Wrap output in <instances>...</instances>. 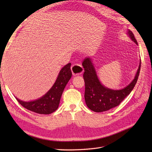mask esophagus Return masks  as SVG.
<instances>
[{
    "mask_svg": "<svg viewBox=\"0 0 152 152\" xmlns=\"http://www.w3.org/2000/svg\"><path fill=\"white\" fill-rule=\"evenodd\" d=\"M71 71H72L73 76L80 75L83 72V69L80 64H73L71 66Z\"/></svg>",
    "mask_w": 152,
    "mask_h": 152,
    "instance_id": "obj_1",
    "label": "esophagus"
}]
</instances>
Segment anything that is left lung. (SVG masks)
<instances>
[{
    "instance_id": "left-lung-1",
    "label": "left lung",
    "mask_w": 152,
    "mask_h": 152,
    "mask_svg": "<svg viewBox=\"0 0 152 152\" xmlns=\"http://www.w3.org/2000/svg\"><path fill=\"white\" fill-rule=\"evenodd\" d=\"M127 33L131 40L138 45L133 33L129 30ZM140 64L141 61L134 78L130 84L120 90H113L101 84L91 59L86 57L82 66L84 69L83 75L86 88L84 97L88 107L95 112H102L118 106L130 94L136 84L140 70Z\"/></svg>"
}]
</instances>
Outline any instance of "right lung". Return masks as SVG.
Returning a JSON list of instances; mask_svg holds the SVG:
<instances>
[{"label":"right lung","mask_w":152,"mask_h":152,"mask_svg":"<svg viewBox=\"0 0 152 152\" xmlns=\"http://www.w3.org/2000/svg\"><path fill=\"white\" fill-rule=\"evenodd\" d=\"M70 65L69 63L62 68L52 88L41 98L30 102L23 101L16 97L15 99L22 106L30 111L39 114L53 113L59 107L64 89L72 76Z\"/></svg>","instance_id":"obj_1"}]
</instances>
